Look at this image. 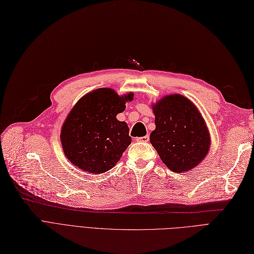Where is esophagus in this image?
I'll return each instance as SVG.
<instances>
[{
  "label": "esophagus",
  "mask_w": 254,
  "mask_h": 254,
  "mask_svg": "<svg viewBox=\"0 0 254 254\" xmlns=\"http://www.w3.org/2000/svg\"><path fill=\"white\" fill-rule=\"evenodd\" d=\"M137 142H148L149 141V136H144V137H139L136 139Z\"/></svg>",
  "instance_id": "obj_1"
}]
</instances>
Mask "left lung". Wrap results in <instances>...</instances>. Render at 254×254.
Here are the masks:
<instances>
[{
	"label": "left lung",
	"mask_w": 254,
	"mask_h": 254,
	"mask_svg": "<svg viewBox=\"0 0 254 254\" xmlns=\"http://www.w3.org/2000/svg\"><path fill=\"white\" fill-rule=\"evenodd\" d=\"M156 128L150 143L163 163L173 172L197 166L211 145L206 125L196 106L181 94L164 96L152 105Z\"/></svg>",
	"instance_id": "1"
}]
</instances>
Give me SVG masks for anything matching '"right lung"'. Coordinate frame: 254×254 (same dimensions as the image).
I'll use <instances>...</instances> for the list:
<instances>
[{
    "label": "right lung",
    "mask_w": 254,
    "mask_h": 254,
    "mask_svg": "<svg viewBox=\"0 0 254 254\" xmlns=\"http://www.w3.org/2000/svg\"><path fill=\"white\" fill-rule=\"evenodd\" d=\"M133 96L131 92L119 96L111 88H98L74 105L60 139L66 158L75 167L100 174L115 166L131 142L127 123L116 116Z\"/></svg>",
    "instance_id": "add662e5"
}]
</instances>
